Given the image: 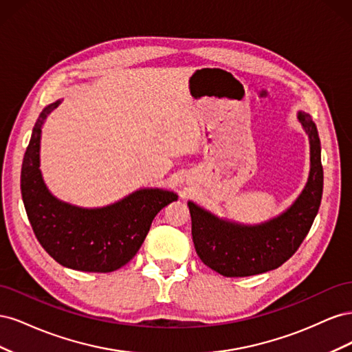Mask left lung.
I'll list each match as a JSON object with an SVG mask.
<instances>
[{
    "label": "left lung",
    "instance_id": "left-lung-1",
    "mask_svg": "<svg viewBox=\"0 0 352 352\" xmlns=\"http://www.w3.org/2000/svg\"><path fill=\"white\" fill-rule=\"evenodd\" d=\"M298 119L310 136L311 172L300 198L280 217L247 228L219 220L194 202H188L198 257L226 278H243L278 269L300 248L311 229L323 194L320 140L310 114L300 111Z\"/></svg>",
    "mask_w": 352,
    "mask_h": 352
}]
</instances>
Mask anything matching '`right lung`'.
Returning a JSON list of instances; mask_svg holds the SVG:
<instances>
[{
  "instance_id": "obj_1",
  "label": "right lung",
  "mask_w": 352,
  "mask_h": 352,
  "mask_svg": "<svg viewBox=\"0 0 352 352\" xmlns=\"http://www.w3.org/2000/svg\"><path fill=\"white\" fill-rule=\"evenodd\" d=\"M60 101L42 110L26 148L20 189L30 226L39 243L65 267L109 273L129 263L157 212L177 199L162 189H141L117 204L85 210L52 197L39 172V138L45 117Z\"/></svg>"
}]
</instances>
